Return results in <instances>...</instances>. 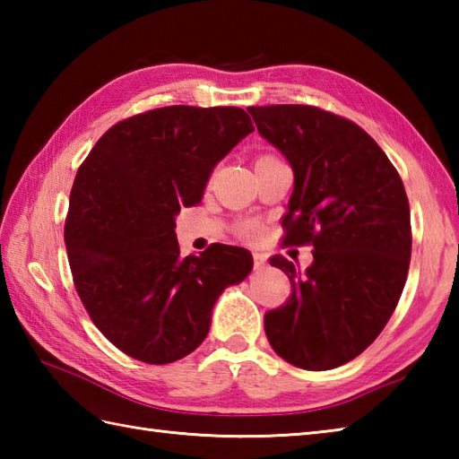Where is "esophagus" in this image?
I'll return each instance as SVG.
<instances>
[{"label":"esophagus","mask_w":459,"mask_h":459,"mask_svg":"<svg viewBox=\"0 0 459 459\" xmlns=\"http://www.w3.org/2000/svg\"><path fill=\"white\" fill-rule=\"evenodd\" d=\"M262 268H266V256L264 255H255V270H262Z\"/></svg>","instance_id":"obj_1"}]
</instances>
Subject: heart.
I'll use <instances>...</instances> for the list:
<instances>
[{
  "label": "heart",
  "mask_w": 459,
  "mask_h": 459,
  "mask_svg": "<svg viewBox=\"0 0 459 459\" xmlns=\"http://www.w3.org/2000/svg\"><path fill=\"white\" fill-rule=\"evenodd\" d=\"M264 158H268V155H264ZM245 237L250 240L258 237V229L255 227V224H248V227H245Z\"/></svg>",
  "instance_id": "obj_1"
}]
</instances>
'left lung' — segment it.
<instances>
[{"label": "left lung", "instance_id": "obj_1", "mask_svg": "<svg viewBox=\"0 0 459 459\" xmlns=\"http://www.w3.org/2000/svg\"><path fill=\"white\" fill-rule=\"evenodd\" d=\"M248 112L294 171L284 242L314 245L304 276L284 256L270 260L288 274L291 296L264 316L266 337L294 367H341L378 337L403 294L412 248L403 179L377 142L341 116L299 104Z\"/></svg>", "mask_w": 459, "mask_h": 459}]
</instances>
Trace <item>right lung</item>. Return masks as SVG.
Listing matches in <instances>:
<instances>
[{
	"instance_id": "obj_1",
	"label": "right lung",
	"mask_w": 459,
	"mask_h": 459,
	"mask_svg": "<svg viewBox=\"0 0 459 459\" xmlns=\"http://www.w3.org/2000/svg\"><path fill=\"white\" fill-rule=\"evenodd\" d=\"M255 132L235 106H165L122 120L74 178L65 245L82 304L102 335L150 365L193 353L224 288L252 270L245 248L181 258L175 217L197 204L224 155Z\"/></svg>"
}]
</instances>
